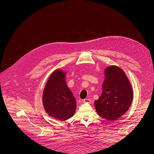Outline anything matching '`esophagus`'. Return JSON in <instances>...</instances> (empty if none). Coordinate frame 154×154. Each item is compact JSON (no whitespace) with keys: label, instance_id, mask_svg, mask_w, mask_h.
<instances>
[{"label":"esophagus","instance_id":"1","mask_svg":"<svg viewBox=\"0 0 154 154\" xmlns=\"http://www.w3.org/2000/svg\"><path fill=\"white\" fill-rule=\"evenodd\" d=\"M83 103H91V100L90 99L87 98V99L83 100Z\"/></svg>","mask_w":154,"mask_h":154}]
</instances>
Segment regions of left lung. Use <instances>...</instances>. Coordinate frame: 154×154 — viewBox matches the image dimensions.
I'll list each match as a JSON object with an SVG mask.
<instances>
[{
  "instance_id": "left-lung-1",
  "label": "left lung",
  "mask_w": 154,
  "mask_h": 154,
  "mask_svg": "<svg viewBox=\"0 0 154 154\" xmlns=\"http://www.w3.org/2000/svg\"><path fill=\"white\" fill-rule=\"evenodd\" d=\"M104 74L103 92L94 101V106L100 117L112 121L128 110L133 101V91L128 79L120 67H107Z\"/></svg>"
}]
</instances>
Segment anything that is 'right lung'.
Wrapping results in <instances>:
<instances>
[{"label":"right lung","mask_w":154,"mask_h":154,"mask_svg":"<svg viewBox=\"0 0 154 154\" xmlns=\"http://www.w3.org/2000/svg\"><path fill=\"white\" fill-rule=\"evenodd\" d=\"M66 73L57 69L50 76L43 93V105L46 112L61 121L71 118L76 109V100L67 87Z\"/></svg>","instance_id":"1"}]
</instances>
